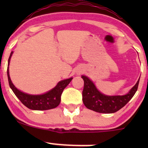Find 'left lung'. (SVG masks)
I'll return each instance as SVG.
<instances>
[{
	"instance_id": "1",
	"label": "left lung",
	"mask_w": 148,
	"mask_h": 148,
	"mask_svg": "<svg viewBox=\"0 0 148 148\" xmlns=\"http://www.w3.org/2000/svg\"><path fill=\"white\" fill-rule=\"evenodd\" d=\"M84 80L82 100L85 107L99 113H114L124 107L138 90L139 81L127 95L122 96H107L99 92L88 77L82 76Z\"/></svg>"
}]
</instances>
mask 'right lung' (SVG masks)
I'll list each match as a JSON object with an SVG mask.
<instances>
[{"label":"right lung","instance_id":"obj_1","mask_svg":"<svg viewBox=\"0 0 148 148\" xmlns=\"http://www.w3.org/2000/svg\"><path fill=\"white\" fill-rule=\"evenodd\" d=\"M12 54H13V51L10 53L9 59H8V65H9ZM7 74H8L10 87L11 88L16 96L26 107H27L28 109L34 110H51V109H53L59 106L61 102V96H62L63 90L66 87L67 85L70 83V82L73 79L69 78L59 82L53 89L44 95H31L21 92L20 90L16 89V86L13 84L10 78L8 67L7 69Z\"/></svg>","mask_w":148,"mask_h":148}]
</instances>
